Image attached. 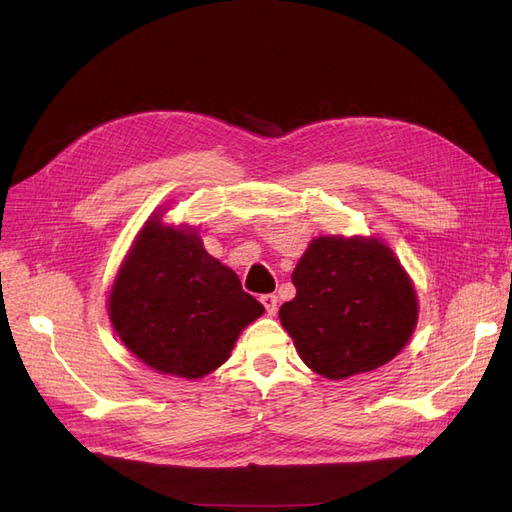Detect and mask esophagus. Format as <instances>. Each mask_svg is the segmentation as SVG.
Listing matches in <instances>:
<instances>
[{"label":"esophagus","mask_w":512,"mask_h":512,"mask_svg":"<svg viewBox=\"0 0 512 512\" xmlns=\"http://www.w3.org/2000/svg\"><path fill=\"white\" fill-rule=\"evenodd\" d=\"M260 303L264 305V309H267L269 315H275V311H277V296L275 294H262Z\"/></svg>","instance_id":"34e87169"}]
</instances>
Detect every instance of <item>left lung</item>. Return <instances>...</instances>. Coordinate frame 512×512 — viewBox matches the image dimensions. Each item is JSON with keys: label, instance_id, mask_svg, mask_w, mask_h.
Here are the masks:
<instances>
[{"label": "left lung", "instance_id": "8db88e82", "mask_svg": "<svg viewBox=\"0 0 512 512\" xmlns=\"http://www.w3.org/2000/svg\"><path fill=\"white\" fill-rule=\"evenodd\" d=\"M292 284L296 296L281 305V326L303 362L328 379L390 362L417 324L411 279L377 239H313Z\"/></svg>", "mask_w": 512, "mask_h": 512}]
</instances>
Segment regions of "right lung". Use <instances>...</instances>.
Wrapping results in <instances>:
<instances>
[{
    "mask_svg": "<svg viewBox=\"0 0 512 512\" xmlns=\"http://www.w3.org/2000/svg\"><path fill=\"white\" fill-rule=\"evenodd\" d=\"M264 307L195 231L146 224L110 294L120 341L158 373L199 379L228 356Z\"/></svg>",
    "mask_w": 512,
    "mask_h": 512,
    "instance_id": "right-lung-1",
    "label": "right lung"
}]
</instances>
